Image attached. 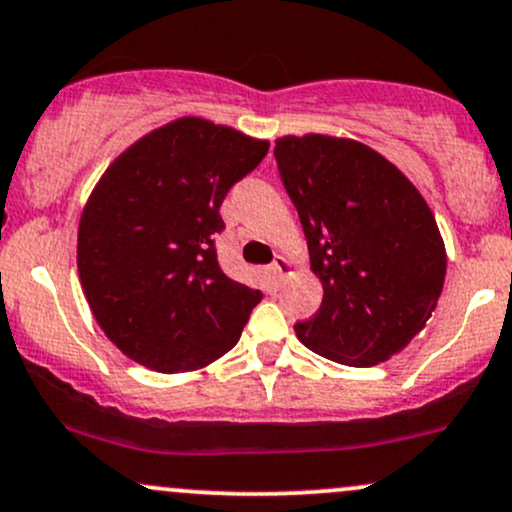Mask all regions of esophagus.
<instances>
[{
    "label": "esophagus",
    "mask_w": 512,
    "mask_h": 512,
    "mask_svg": "<svg viewBox=\"0 0 512 512\" xmlns=\"http://www.w3.org/2000/svg\"><path fill=\"white\" fill-rule=\"evenodd\" d=\"M289 272H291V265L286 262V257H277V260L272 262V274H274V279H277L279 284L284 282L286 274H289Z\"/></svg>",
    "instance_id": "esophagus-1"
}]
</instances>
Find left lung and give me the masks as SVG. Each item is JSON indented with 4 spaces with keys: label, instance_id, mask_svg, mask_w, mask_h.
I'll return each mask as SVG.
<instances>
[{
    "label": "left lung",
    "instance_id": "8db88e82",
    "mask_svg": "<svg viewBox=\"0 0 512 512\" xmlns=\"http://www.w3.org/2000/svg\"><path fill=\"white\" fill-rule=\"evenodd\" d=\"M274 157L323 284L318 313L296 323V335L333 362H386L425 328L445 284L430 206L406 174L355 140L286 136Z\"/></svg>",
    "mask_w": 512,
    "mask_h": 512
}]
</instances>
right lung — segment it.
Here are the masks:
<instances>
[{"label": "right lung", "instance_id": "obj_1", "mask_svg": "<svg viewBox=\"0 0 512 512\" xmlns=\"http://www.w3.org/2000/svg\"><path fill=\"white\" fill-rule=\"evenodd\" d=\"M267 140L179 119L111 162L84 206L77 269L106 338L143 367L189 372L240 340L262 291L216 257L223 199L267 155Z\"/></svg>", "mask_w": 512, "mask_h": 512}]
</instances>
